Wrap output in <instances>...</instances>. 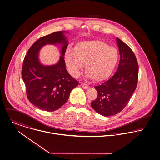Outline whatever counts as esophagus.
Segmentation results:
<instances>
[{
    "mask_svg": "<svg viewBox=\"0 0 160 160\" xmlns=\"http://www.w3.org/2000/svg\"><path fill=\"white\" fill-rule=\"evenodd\" d=\"M81 87L82 88H84V89H88L89 88V86H88V85H87L86 84H85V83H83V82H81Z\"/></svg>",
    "mask_w": 160,
    "mask_h": 160,
    "instance_id": "1",
    "label": "esophagus"
}]
</instances>
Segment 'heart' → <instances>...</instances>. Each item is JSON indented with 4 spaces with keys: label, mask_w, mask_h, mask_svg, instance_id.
Listing matches in <instances>:
<instances>
[{
    "label": "heart",
    "mask_w": 160,
    "mask_h": 160,
    "mask_svg": "<svg viewBox=\"0 0 160 160\" xmlns=\"http://www.w3.org/2000/svg\"><path fill=\"white\" fill-rule=\"evenodd\" d=\"M119 58L117 49L101 40L81 41L73 48H68L64 61L69 73L77 76L84 63L86 75L94 82L108 78L113 72Z\"/></svg>",
    "instance_id": "heart-1"
}]
</instances>
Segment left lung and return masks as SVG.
I'll return each instance as SVG.
<instances>
[{
	"label": "left lung",
	"instance_id": "1",
	"mask_svg": "<svg viewBox=\"0 0 160 160\" xmlns=\"http://www.w3.org/2000/svg\"><path fill=\"white\" fill-rule=\"evenodd\" d=\"M120 59L114 75L102 84L95 86L98 97L92 108L102 116L108 117L121 112L135 91L138 77V64L131 48L116 38Z\"/></svg>",
	"mask_w": 160,
	"mask_h": 160
}]
</instances>
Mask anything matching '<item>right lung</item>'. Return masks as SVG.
<instances>
[{"mask_svg": "<svg viewBox=\"0 0 160 160\" xmlns=\"http://www.w3.org/2000/svg\"><path fill=\"white\" fill-rule=\"evenodd\" d=\"M64 33L68 32H57L39 38L23 60L22 76L27 96L33 105L45 111L53 112L63 106L71 91L79 84L66 69L64 56L68 42ZM48 44H61L62 56L56 64L45 66L39 62L38 54L43 46Z\"/></svg>", "mask_w": 160, "mask_h": 160, "instance_id": "add662e5", "label": "right lung"}]
</instances>
